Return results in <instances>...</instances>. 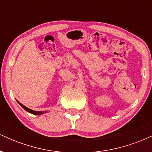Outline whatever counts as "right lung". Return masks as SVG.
<instances>
[{"instance_id": "right-lung-1", "label": "right lung", "mask_w": 152, "mask_h": 152, "mask_svg": "<svg viewBox=\"0 0 152 152\" xmlns=\"http://www.w3.org/2000/svg\"><path fill=\"white\" fill-rule=\"evenodd\" d=\"M16 101H17V100H16ZM17 102H18V104H20V106H21L23 109H25L26 111H27V112L30 113V114H34V115H41V114H45V113L46 112V111H34V110H32V109H28V107H26V106H25L24 105H23L21 103L19 102L18 101H17Z\"/></svg>"}]
</instances>
